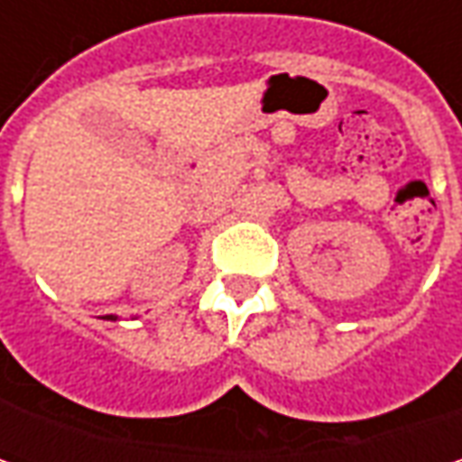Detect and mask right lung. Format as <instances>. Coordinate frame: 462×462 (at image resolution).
<instances>
[{
  "label": "right lung",
  "instance_id": "add662e5",
  "mask_svg": "<svg viewBox=\"0 0 462 462\" xmlns=\"http://www.w3.org/2000/svg\"><path fill=\"white\" fill-rule=\"evenodd\" d=\"M102 319H107V321H117V316H102Z\"/></svg>",
  "mask_w": 462,
  "mask_h": 462
}]
</instances>
